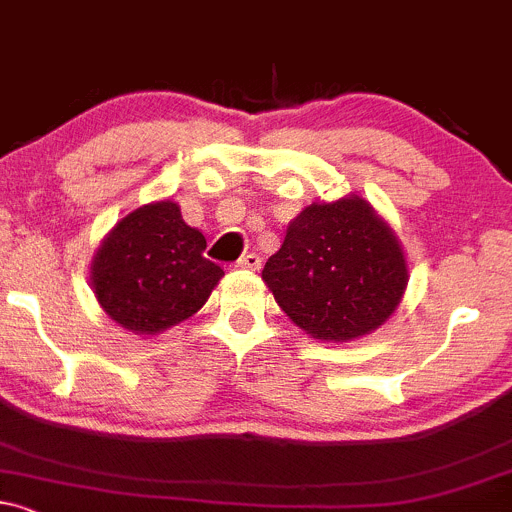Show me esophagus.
Wrapping results in <instances>:
<instances>
[{"mask_svg": "<svg viewBox=\"0 0 512 512\" xmlns=\"http://www.w3.org/2000/svg\"><path fill=\"white\" fill-rule=\"evenodd\" d=\"M239 268H246V271H258V268H261V258H258L256 254L241 256Z\"/></svg>", "mask_w": 512, "mask_h": 512, "instance_id": "1", "label": "esophagus"}]
</instances>
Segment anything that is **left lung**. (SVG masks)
<instances>
[{"instance_id":"8db88e82","label":"left lung","mask_w":512,"mask_h":512,"mask_svg":"<svg viewBox=\"0 0 512 512\" xmlns=\"http://www.w3.org/2000/svg\"><path fill=\"white\" fill-rule=\"evenodd\" d=\"M261 278L305 334L351 342L381 327L408 288L398 236L359 195L315 202L288 224Z\"/></svg>"}]
</instances>
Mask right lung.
<instances>
[{"instance_id": "1", "label": "right lung", "mask_w": 512, "mask_h": 512, "mask_svg": "<svg viewBox=\"0 0 512 512\" xmlns=\"http://www.w3.org/2000/svg\"><path fill=\"white\" fill-rule=\"evenodd\" d=\"M205 249V236L183 222L178 202L139 207L119 219L92 258L95 298L129 332H166L195 315L224 276Z\"/></svg>"}]
</instances>
